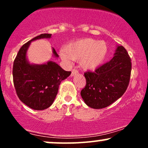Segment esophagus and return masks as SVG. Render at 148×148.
Here are the masks:
<instances>
[{"instance_id":"1","label":"esophagus","mask_w":148,"mask_h":148,"mask_svg":"<svg viewBox=\"0 0 148 148\" xmlns=\"http://www.w3.org/2000/svg\"><path fill=\"white\" fill-rule=\"evenodd\" d=\"M78 73V71L76 70V69H72V73H71V76H74V75H76V74H77Z\"/></svg>"}]
</instances>
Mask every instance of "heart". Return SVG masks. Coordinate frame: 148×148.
I'll use <instances>...</instances> for the list:
<instances>
[{"label": "heart", "mask_w": 148, "mask_h": 148, "mask_svg": "<svg viewBox=\"0 0 148 148\" xmlns=\"http://www.w3.org/2000/svg\"><path fill=\"white\" fill-rule=\"evenodd\" d=\"M108 53L106 42L92 38L76 40L67 45L62 49L60 55L62 60L69 62L71 60H80L81 68L92 71L100 67Z\"/></svg>", "instance_id": "1"}]
</instances>
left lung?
Listing matches in <instances>:
<instances>
[{
    "label": "left lung",
    "mask_w": 148,
    "mask_h": 148,
    "mask_svg": "<svg viewBox=\"0 0 148 148\" xmlns=\"http://www.w3.org/2000/svg\"><path fill=\"white\" fill-rule=\"evenodd\" d=\"M132 62L123 46H117L114 56L95 71L84 74L86 86L81 92L84 102L90 108L100 109L123 95L130 83Z\"/></svg>",
    "instance_id": "left-lung-1"
}]
</instances>
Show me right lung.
<instances>
[{
  "mask_svg": "<svg viewBox=\"0 0 148 148\" xmlns=\"http://www.w3.org/2000/svg\"><path fill=\"white\" fill-rule=\"evenodd\" d=\"M51 37V34H41L24 44L13 64V81L18 97L26 106L37 111L51 106L61 81L71 74V72L64 71L53 61L36 64L28 60L26 53L31 42ZM52 51L54 57H58L53 48Z\"/></svg>",
  "mask_w": 148,
  "mask_h": 148,
  "instance_id": "1",
  "label": "right lung"
}]
</instances>
